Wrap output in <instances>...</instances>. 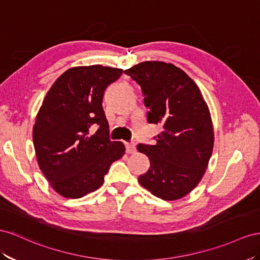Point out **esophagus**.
<instances>
[{
    "instance_id": "esophagus-1",
    "label": "esophagus",
    "mask_w": 260,
    "mask_h": 260,
    "mask_svg": "<svg viewBox=\"0 0 260 260\" xmlns=\"http://www.w3.org/2000/svg\"><path fill=\"white\" fill-rule=\"evenodd\" d=\"M126 151H127L128 153H134L136 152V143L134 142V140H132V142L129 143H126Z\"/></svg>"
}]
</instances>
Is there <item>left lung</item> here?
<instances>
[{
  "mask_svg": "<svg viewBox=\"0 0 260 260\" xmlns=\"http://www.w3.org/2000/svg\"><path fill=\"white\" fill-rule=\"evenodd\" d=\"M124 73L142 88L148 123L163 126L155 145L137 146L150 160L140 185L163 200L186 196L204 176L213 148L210 112L199 88L170 63L143 62Z\"/></svg>",
  "mask_w": 260,
  "mask_h": 260,
  "instance_id": "obj_1",
  "label": "left lung"
}]
</instances>
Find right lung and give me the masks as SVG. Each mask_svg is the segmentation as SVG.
I'll return each instance as SVG.
<instances>
[{
  "instance_id": "obj_1",
  "label": "right lung",
  "mask_w": 260,
  "mask_h": 260,
  "mask_svg": "<svg viewBox=\"0 0 260 260\" xmlns=\"http://www.w3.org/2000/svg\"><path fill=\"white\" fill-rule=\"evenodd\" d=\"M122 73L102 65L70 69L42 102L32 129L37 160L51 186L66 198L98 189L110 166L125 153L122 142L110 139L102 109L105 90Z\"/></svg>"
}]
</instances>
